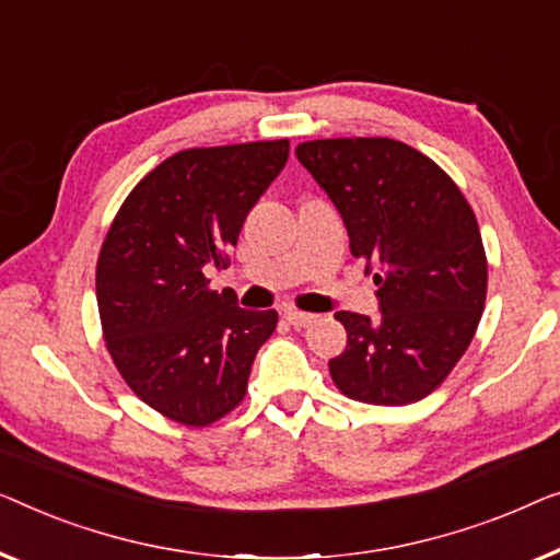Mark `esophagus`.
<instances>
[{
  "label": "esophagus",
  "mask_w": 560,
  "mask_h": 560,
  "mask_svg": "<svg viewBox=\"0 0 560 560\" xmlns=\"http://www.w3.org/2000/svg\"><path fill=\"white\" fill-rule=\"evenodd\" d=\"M283 319H287L291 327H310L312 322H317V314L299 312V310H283Z\"/></svg>",
  "instance_id": "obj_1"
}]
</instances>
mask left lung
<instances>
[{
    "label": "left lung",
    "mask_w": 560,
    "mask_h": 560,
    "mask_svg": "<svg viewBox=\"0 0 560 560\" xmlns=\"http://www.w3.org/2000/svg\"><path fill=\"white\" fill-rule=\"evenodd\" d=\"M348 225L350 250L373 273L381 322L337 312L348 348L329 360L340 393L406 406L434 393L482 319L487 256L475 210L434 160L385 137L296 147Z\"/></svg>",
    "instance_id": "obj_1"
}]
</instances>
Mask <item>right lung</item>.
Instances as JSON below:
<instances>
[{
	"mask_svg": "<svg viewBox=\"0 0 560 560\" xmlns=\"http://www.w3.org/2000/svg\"><path fill=\"white\" fill-rule=\"evenodd\" d=\"M289 160V139L192 147L126 195L96 264L106 350L164 419L210 427L241 406L277 310L250 312L205 271L228 266L248 210Z\"/></svg>",
	"mask_w": 560,
	"mask_h": 560,
	"instance_id": "add662e5",
	"label": "right lung"
}]
</instances>
